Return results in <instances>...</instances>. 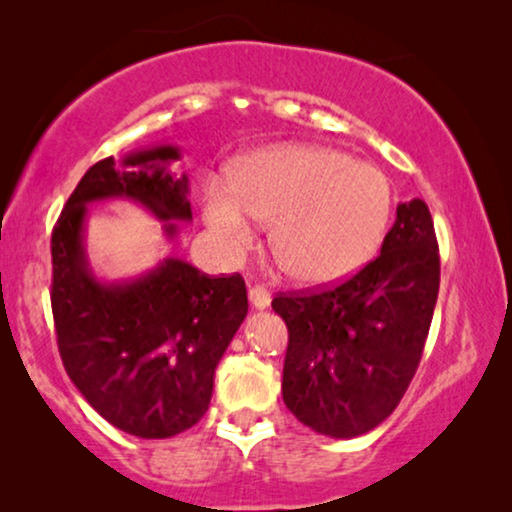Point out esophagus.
<instances>
[{"instance_id":"esophagus-1","label":"esophagus","mask_w":512,"mask_h":512,"mask_svg":"<svg viewBox=\"0 0 512 512\" xmlns=\"http://www.w3.org/2000/svg\"><path fill=\"white\" fill-rule=\"evenodd\" d=\"M249 300H251V305L256 307V310H265V307L270 305V291L261 284L249 286Z\"/></svg>"}]
</instances>
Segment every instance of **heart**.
<instances>
[{
  "label": "heart",
  "mask_w": 512,
  "mask_h": 512,
  "mask_svg": "<svg viewBox=\"0 0 512 512\" xmlns=\"http://www.w3.org/2000/svg\"><path fill=\"white\" fill-rule=\"evenodd\" d=\"M233 186L209 184L205 221L228 258L272 221L270 249L286 275L326 284L368 261L387 228L394 191L380 167L331 146H272L233 170Z\"/></svg>",
  "instance_id": "obj_1"
}]
</instances>
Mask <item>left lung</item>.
I'll return each mask as SVG.
<instances>
[{"label": "left lung", "mask_w": 512, "mask_h": 512, "mask_svg": "<svg viewBox=\"0 0 512 512\" xmlns=\"http://www.w3.org/2000/svg\"><path fill=\"white\" fill-rule=\"evenodd\" d=\"M440 286V256L424 200L398 205L375 261L345 282L279 293L289 328L282 396L298 422L331 438L382 424L422 359Z\"/></svg>", "instance_id": "left-lung-1"}]
</instances>
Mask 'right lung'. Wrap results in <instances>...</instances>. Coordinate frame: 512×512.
<instances>
[{"instance_id": "1", "label": "right lung", "mask_w": 512, "mask_h": 512, "mask_svg": "<svg viewBox=\"0 0 512 512\" xmlns=\"http://www.w3.org/2000/svg\"><path fill=\"white\" fill-rule=\"evenodd\" d=\"M177 146L104 158L83 174L51 237V307L62 366L83 398L116 429L170 438L200 422L212 401L214 370L247 317L237 275L209 277L165 258L130 282H100L83 249L86 205L128 198L160 221H188V177L167 170ZM165 233L177 226L165 223Z\"/></svg>"}]
</instances>
